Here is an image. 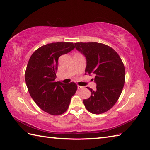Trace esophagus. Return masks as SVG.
Instances as JSON below:
<instances>
[{"instance_id": "esophagus-1", "label": "esophagus", "mask_w": 150, "mask_h": 150, "mask_svg": "<svg viewBox=\"0 0 150 150\" xmlns=\"http://www.w3.org/2000/svg\"><path fill=\"white\" fill-rule=\"evenodd\" d=\"M77 88L78 90H82V89H84V88L83 86H77Z\"/></svg>"}]
</instances>
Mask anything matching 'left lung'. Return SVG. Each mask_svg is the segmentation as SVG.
Listing matches in <instances>:
<instances>
[{
    "mask_svg": "<svg viewBox=\"0 0 150 150\" xmlns=\"http://www.w3.org/2000/svg\"><path fill=\"white\" fill-rule=\"evenodd\" d=\"M75 48L86 59V74L93 75L97 90L88 87L91 96L83 103L88 111L100 114L112 108L122 93L125 82V68L112 47L97 42H77Z\"/></svg>",
    "mask_w": 150,
    "mask_h": 150,
    "instance_id": "1",
    "label": "left lung"
}]
</instances>
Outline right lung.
Returning <instances> with one entry per match:
<instances>
[{
	"instance_id": "right-lung-1",
	"label": "right lung",
	"mask_w": 150,
	"mask_h": 150,
	"mask_svg": "<svg viewBox=\"0 0 150 150\" xmlns=\"http://www.w3.org/2000/svg\"><path fill=\"white\" fill-rule=\"evenodd\" d=\"M72 42H53L40 47L31 55L25 73L30 96L45 112L59 115L66 111L77 90L74 82H55L60 56L75 48Z\"/></svg>"
}]
</instances>
